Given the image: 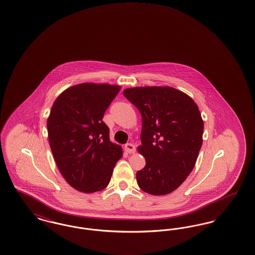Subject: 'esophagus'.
I'll use <instances>...</instances> for the list:
<instances>
[{
	"label": "esophagus",
	"instance_id": "34e87169",
	"mask_svg": "<svg viewBox=\"0 0 255 255\" xmlns=\"http://www.w3.org/2000/svg\"><path fill=\"white\" fill-rule=\"evenodd\" d=\"M125 150H126V152L127 153H134L135 152V146L132 144V143H127L126 145H125Z\"/></svg>",
	"mask_w": 255,
	"mask_h": 255
}]
</instances>
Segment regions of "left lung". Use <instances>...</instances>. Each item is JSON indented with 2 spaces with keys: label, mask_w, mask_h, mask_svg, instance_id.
<instances>
[{
  "label": "left lung",
  "mask_w": 255,
  "mask_h": 255,
  "mask_svg": "<svg viewBox=\"0 0 255 255\" xmlns=\"http://www.w3.org/2000/svg\"><path fill=\"white\" fill-rule=\"evenodd\" d=\"M123 95L142 118L143 169L136 172L141 190L166 195L177 189L191 173L203 144L204 122L194 100L172 87H134Z\"/></svg>",
  "instance_id": "obj_1"
}]
</instances>
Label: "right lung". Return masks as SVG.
<instances>
[{"instance_id": "right-lung-1", "label": "right lung", "mask_w": 255, "mask_h": 255, "mask_svg": "<svg viewBox=\"0 0 255 255\" xmlns=\"http://www.w3.org/2000/svg\"><path fill=\"white\" fill-rule=\"evenodd\" d=\"M120 91L118 85L77 84L60 94L50 110L47 127L53 158L66 182L80 192L107 187L123 155L102 121Z\"/></svg>"}]
</instances>
